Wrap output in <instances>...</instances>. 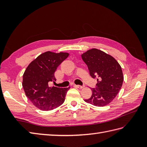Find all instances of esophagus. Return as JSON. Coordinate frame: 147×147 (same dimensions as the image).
<instances>
[{"mask_svg": "<svg viewBox=\"0 0 147 147\" xmlns=\"http://www.w3.org/2000/svg\"><path fill=\"white\" fill-rule=\"evenodd\" d=\"M74 86H75V87H76V88H83L84 87H85V86H81V85H74Z\"/></svg>", "mask_w": 147, "mask_h": 147, "instance_id": "1", "label": "esophagus"}]
</instances>
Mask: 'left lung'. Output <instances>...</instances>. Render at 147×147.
Masks as SVG:
<instances>
[{"label":"left lung","mask_w":147,"mask_h":147,"mask_svg":"<svg viewBox=\"0 0 147 147\" xmlns=\"http://www.w3.org/2000/svg\"><path fill=\"white\" fill-rule=\"evenodd\" d=\"M90 74L97 79L92 95L85 101L97 107H104L117 96L123 85L124 76L119 64L111 55L100 50L92 49L82 55Z\"/></svg>","instance_id":"left-lung-1"}]
</instances>
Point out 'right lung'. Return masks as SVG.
I'll return each instance as SVG.
<instances>
[{
	"label": "right lung",
	"instance_id": "right-lung-1",
	"mask_svg": "<svg viewBox=\"0 0 147 147\" xmlns=\"http://www.w3.org/2000/svg\"><path fill=\"white\" fill-rule=\"evenodd\" d=\"M68 53L46 52L38 56L28 65L23 74V87L26 96L36 107L51 111L63 104L70 88L50 86L55 82L54 73Z\"/></svg>",
	"mask_w": 147,
	"mask_h": 147
}]
</instances>
